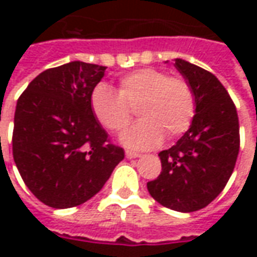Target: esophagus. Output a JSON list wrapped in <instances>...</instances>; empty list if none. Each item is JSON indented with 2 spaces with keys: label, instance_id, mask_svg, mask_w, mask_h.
Instances as JSON below:
<instances>
[{
  "label": "esophagus",
  "instance_id": "34e87169",
  "mask_svg": "<svg viewBox=\"0 0 257 257\" xmlns=\"http://www.w3.org/2000/svg\"><path fill=\"white\" fill-rule=\"evenodd\" d=\"M125 157L129 158V160H132V158H138V157H140V154H138V153H132V151H126V153H125Z\"/></svg>",
  "mask_w": 257,
  "mask_h": 257
}]
</instances>
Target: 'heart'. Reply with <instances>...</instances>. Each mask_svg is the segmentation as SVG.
I'll use <instances>...</instances> for the list:
<instances>
[{
  "label": "heart",
  "mask_w": 257,
  "mask_h": 257,
  "mask_svg": "<svg viewBox=\"0 0 257 257\" xmlns=\"http://www.w3.org/2000/svg\"><path fill=\"white\" fill-rule=\"evenodd\" d=\"M90 108L108 131H122L138 108L142 119L121 135V142L135 150L153 149L184 134L195 114L193 88L182 77H169L158 68H140L125 74L115 90L99 82L90 92Z\"/></svg>",
  "instance_id": "obj_1"
}]
</instances>
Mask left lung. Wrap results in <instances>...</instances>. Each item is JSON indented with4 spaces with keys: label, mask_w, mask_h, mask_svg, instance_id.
I'll use <instances>...</instances> for the list:
<instances>
[{
    "label": "left lung",
    "mask_w": 257,
    "mask_h": 257,
    "mask_svg": "<svg viewBox=\"0 0 257 257\" xmlns=\"http://www.w3.org/2000/svg\"><path fill=\"white\" fill-rule=\"evenodd\" d=\"M175 67L193 88L195 115L176 145L158 154L161 175L147 190L162 206L189 213L210 204L228 182L239 151V123L213 74L183 59H175Z\"/></svg>",
    "instance_id": "left-lung-1"
}]
</instances>
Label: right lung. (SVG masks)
I'll list each match as a JSON object with an SVG mask.
<instances>
[{"mask_svg":"<svg viewBox=\"0 0 257 257\" xmlns=\"http://www.w3.org/2000/svg\"><path fill=\"white\" fill-rule=\"evenodd\" d=\"M106 67L70 62L48 68L20 95L12 151L26 186L56 209L81 205L97 194L123 160V150L90 108V92Z\"/></svg>","mask_w":257,"mask_h":257,"instance_id":"obj_1","label":"right lung"}]
</instances>
